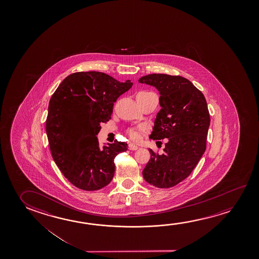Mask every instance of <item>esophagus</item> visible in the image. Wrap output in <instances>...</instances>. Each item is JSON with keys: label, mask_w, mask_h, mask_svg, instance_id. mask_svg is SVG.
<instances>
[{"label": "esophagus", "mask_w": 259, "mask_h": 259, "mask_svg": "<svg viewBox=\"0 0 259 259\" xmlns=\"http://www.w3.org/2000/svg\"><path fill=\"white\" fill-rule=\"evenodd\" d=\"M129 149H130V150H132V151H136V150H137V149H138V146H137V145H136V144H129Z\"/></svg>", "instance_id": "esophagus-1"}]
</instances>
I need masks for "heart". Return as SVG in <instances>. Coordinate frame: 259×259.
Returning a JSON list of instances; mask_svg holds the SVG:
<instances>
[{
  "mask_svg": "<svg viewBox=\"0 0 259 259\" xmlns=\"http://www.w3.org/2000/svg\"><path fill=\"white\" fill-rule=\"evenodd\" d=\"M143 130V128H132L128 131V136L132 140L138 141L141 138V132Z\"/></svg>",
  "mask_w": 259,
  "mask_h": 259,
  "instance_id": "b5f03b06",
  "label": "heart"
}]
</instances>
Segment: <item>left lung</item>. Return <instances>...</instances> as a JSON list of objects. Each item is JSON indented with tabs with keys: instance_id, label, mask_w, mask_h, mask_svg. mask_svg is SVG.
<instances>
[{
	"instance_id": "left-lung-1",
	"label": "left lung",
	"mask_w": 259,
	"mask_h": 259,
	"mask_svg": "<svg viewBox=\"0 0 259 259\" xmlns=\"http://www.w3.org/2000/svg\"><path fill=\"white\" fill-rule=\"evenodd\" d=\"M160 94L161 110L157 113L150 138H167L164 153H154L143 170L144 180L157 188H170L186 179L206 150L210 123L203 94L185 77L150 74L139 78Z\"/></svg>"
}]
</instances>
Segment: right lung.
Returning <instances> with one entry per match:
<instances>
[{"label": "right lung", "mask_w": 259, "mask_h": 259, "mask_svg": "<svg viewBox=\"0 0 259 259\" xmlns=\"http://www.w3.org/2000/svg\"><path fill=\"white\" fill-rule=\"evenodd\" d=\"M132 85L131 80L120 82L105 73L76 72L52 95L46 121L51 154L76 188L98 191L114 177L115 157L127 144L115 141L101 147L97 136L100 123L110 119L114 103Z\"/></svg>", "instance_id": "right-lung-1"}]
</instances>
